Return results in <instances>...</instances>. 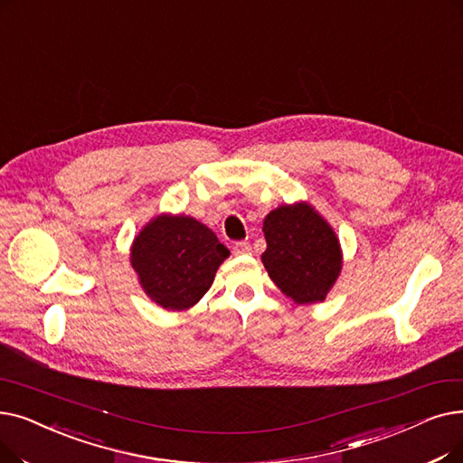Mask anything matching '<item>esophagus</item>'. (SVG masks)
Returning a JSON list of instances; mask_svg holds the SVG:
<instances>
[{
  "label": "esophagus",
  "mask_w": 463,
  "mask_h": 463,
  "mask_svg": "<svg viewBox=\"0 0 463 463\" xmlns=\"http://www.w3.org/2000/svg\"><path fill=\"white\" fill-rule=\"evenodd\" d=\"M232 253L234 255H248V253H251V246H250V242H236L232 246Z\"/></svg>",
  "instance_id": "34e87169"
}]
</instances>
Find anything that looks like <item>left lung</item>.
I'll return each mask as SVG.
<instances>
[{
  "label": "left lung",
  "instance_id": "left-lung-1",
  "mask_svg": "<svg viewBox=\"0 0 463 463\" xmlns=\"http://www.w3.org/2000/svg\"><path fill=\"white\" fill-rule=\"evenodd\" d=\"M260 255L276 288L295 305L324 303L343 270V248L329 221L307 200L281 204L263 221Z\"/></svg>",
  "mask_w": 463,
  "mask_h": 463
}]
</instances>
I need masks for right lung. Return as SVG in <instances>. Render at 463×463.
Instances as JSON below:
<instances>
[{
    "mask_svg": "<svg viewBox=\"0 0 463 463\" xmlns=\"http://www.w3.org/2000/svg\"><path fill=\"white\" fill-rule=\"evenodd\" d=\"M231 251L215 232L184 213H158L130 246V265L144 293L165 310L194 307L212 288Z\"/></svg>",
    "mask_w": 463,
    "mask_h": 463,
    "instance_id": "obj_1",
    "label": "right lung"
}]
</instances>
